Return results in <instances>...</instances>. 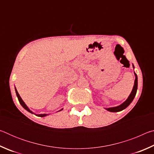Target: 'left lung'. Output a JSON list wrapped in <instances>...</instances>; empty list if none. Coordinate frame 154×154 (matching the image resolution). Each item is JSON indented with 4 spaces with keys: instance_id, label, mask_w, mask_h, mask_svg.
<instances>
[{
    "instance_id": "1",
    "label": "left lung",
    "mask_w": 154,
    "mask_h": 154,
    "mask_svg": "<svg viewBox=\"0 0 154 154\" xmlns=\"http://www.w3.org/2000/svg\"><path fill=\"white\" fill-rule=\"evenodd\" d=\"M132 66H133V68H134V65H132ZM134 75H135V80H134V86H133V88H132L131 93H130V94L128 96V98H127V100L122 103V105H119L118 106H114V107H110V108H105L106 110H107L108 111H110V112L121 111L126 109L127 106L132 102L134 98L135 97V96H136L137 91V86H138V78H137V75L135 72H134Z\"/></svg>"
}]
</instances>
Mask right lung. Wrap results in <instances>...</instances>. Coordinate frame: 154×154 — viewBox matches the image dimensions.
Instances as JSON below:
<instances>
[{
	"instance_id": "add662e5",
	"label": "right lung",
	"mask_w": 154,
	"mask_h": 154,
	"mask_svg": "<svg viewBox=\"0 0 154 154\" xmlns=\"http://www.w3.org/2000/svg\"><path fill=\"white\" fill-rule=\"evenodd\" d=\"M15 92H16V95H17V98H18V100H19V102H20V103L21 104V105H22L23 107H24L26 110V111H28V112H30V113H34L32 111H30V109H29V108L27 106V105H26L25 104V103L24 102V101L22 100V98L20 97V94H18V92H17V90H16V88H15ZM62 109H62L61 110H60L59 111H62ZM34 114H35V113H34ZM36 116H38V117H45V116H48L49 114H35Z\"/></svg>"
}]
</instances>
